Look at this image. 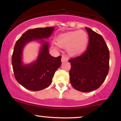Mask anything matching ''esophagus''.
<instances>
[{"instance_id": "34e87169", "label": "esophagus", "mask_w": 121, "mask_h": 121, "mask_svg": "<svg viewBox=\"0 0 121 121\" xmlns=\"http://www.w3.org/2000/svg\"><path fill=\"white\" fill-rule=\"evenodd\" d=\"M68 58L66 57H65L64 56H62V58H61V61L62 62H66L68 61Z\"/></svg>"}]
</instances>
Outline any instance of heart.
Wrapping results in <instances>:
<instances>
[{
    "instance_id": "b5f03b06",
    "label": "heart",
    "mask_w": 121,
    "mask_h": 121,
    "mask_svg": "<svg viewBox=\"0 0 121 121\" xmlns=\"http://www.w3.org/2000/svg\"><path fill=\"white\" fill-rule=\"evenodd\" d=\"M89 36L83 30H73L59 35L56 38L57 45L64 48H67L68 53L71 56H79L85 52L89 44ZM53 47L57 49L56 44Z\"/></svg>"
}]
</instances>
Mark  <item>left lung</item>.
<instances>
[{"label":"left lung","mask_w":121,"mask_h":121,"mask_svg":"<svg viewBox=\"0 0 121 121\" xmlns=\"http://www.w3.org/2000/svg\"><path fill=\"white\" fill-rule=\"evenodd\" d=\"M87 49L81 56L69 60L70 81L82 92L94 91L105 80L109 69V51L104 38L89 28Z\"/></svg>","instance_id":"left-lung-1"}]
</instances>
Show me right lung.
I'll use <instances>...</instances> for the list:
<instances>
[{
	"instance_id": "add662e5",
	"label": "right lung",
	"mask_w": 121,
	"mask_h": 121,
	"mask_svg": "<svg viewBox=\"0 0 121 121\" xmlns=\"http://www.w3.org/2000/svg\"><path fill=\"white\" fill-rule=\"evenodd\" d=\"M55 27L37 28L27 30L15 44L12 65L16 81L25 88L39 91L51 84L55 72L61 65V56L54 57L49 53V38ZM36 41L41 45L37 59L28 64L22 61L23 50L28 43Z\"/></svg>"
}]
</instances>
